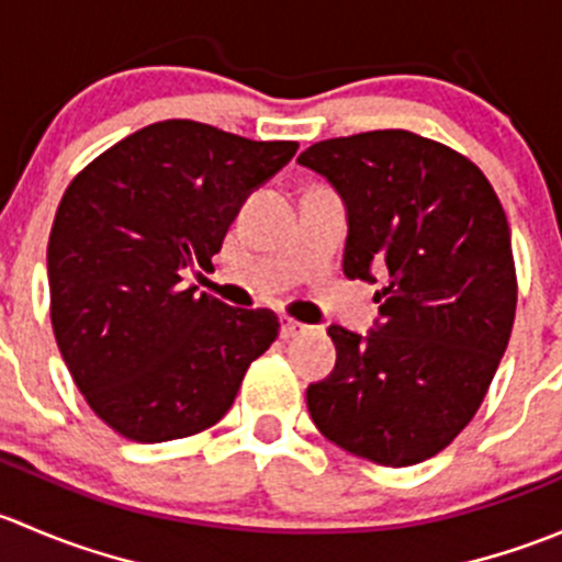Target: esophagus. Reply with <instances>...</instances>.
Masks as SVG:
<instances>
[{"label":"esophagus","mask_w":562,"mask_h":562,"mask_svg":"<svg viewBox=\"0 0 562 562\" xmlns=\"http://www.w3.org/2000/svg\"><path fill=\"white\" fill-rule=\"evenodd\" d=\"M307 331H310V326H304V323L291 321V317H282V323H280V334H282V339L302 337V334H307Z\"/></svg>","instance_id":"1"}]
</instances>
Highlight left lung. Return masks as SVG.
<instances>
[{
    "instance_id": "left-lung-1",
    "label": "left lung",
    "mask_w": 562,
    "mask_h": 562,
    "mask_svg": "<svg viewBox=\"0 0 562 562\" xmlns=\"http://www.w3.org/2000/svg\"><path fill=\"white\" fill-rule=\"evenodd\" d=\"M299 166L342 201L345 277L383 282L370 331L328 326L337 364L310 383V416L350 454L424 462L468 427L512 337L506 212L468 157L407 130L321 140Z\"/></svg>"
}]
</instances>
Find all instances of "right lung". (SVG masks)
I'll return each instance as SVG.
<instances>
[{
    "instance_id": "obj_1",
    "label": "right lung",
    "mask_w": 562,
    "mask_h": 562,
    "mask_svg": "<svg viewBox=\"0 0 562 562\" xmlns=\"http://www.w3.org/2000/svg\"><path fill=\"white\" fill-rule=\"evenodd\" d=\"M293 140H249L168 119L72 179L48 239L50 323L78 391L111 429L162 443L212 427L280 331L181 285L212 269L241 203L288 166Z\"/></svg>"
}]
</instances>
